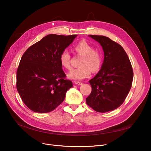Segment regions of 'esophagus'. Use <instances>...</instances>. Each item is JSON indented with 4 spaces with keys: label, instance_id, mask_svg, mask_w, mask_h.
I'll return each instance as SVG.
<instances>
[{
    "label": "esophagus",
    "instance_id": "34e87169",
    "mask_svg": "<svg viewBox=\"0 0 151 151\" xmlns=\"http://www.w3.org/2000/svg\"><path fill=\"white\" fill-rule=\"evenodd\" d=\"M75 83L76 84H77V85H81V84H83L81 82H80V81H75Z\"/></svg>",
    "mask_w": 151,
    "mask_h": 151
}]
</instances>
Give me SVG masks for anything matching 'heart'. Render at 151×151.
<instances>
[{"instance_id": "heart-1", "label": "heart", "mask_w": 151, "mask_h": 151, "mask_svg": "<svg viewBox=\"0 0 151 151\" xmlns=\"http://www.w3.org/2000/svg\"><path fill=\"white\" fill-rule=\"evenodd\" d=\"M75 52L83 55L80 67L71 70L68 74V77L71 80H82L88 77L91 70L93 72L99 71L103 63L102 54L97 50H95L93 47L85 40H81L77 43L74 46ZM71 55L67 50H63L59 57L61 65L66 69H70Z\"/></svg>"}]
</instances>
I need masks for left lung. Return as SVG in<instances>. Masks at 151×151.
Instances as JSON below:
<instances>
[{"instance_id": "1", "label": "left lung", "mask_w": 151, "mask_h": 151, "mask_svg": "<svg viewBox=\"0 0 151 151\" xmlns=\"http://www.w3.org/2000/svg\"><path fill=\"white\" fill-rule=\"evenodd\" d=\"M104 52L101 68L89 81L92 92L86 101L93 110L106 113L119 107L131 89L133 78L130 59L123 47L108 37L89 35Z\"/></svg>"}]
</instances>
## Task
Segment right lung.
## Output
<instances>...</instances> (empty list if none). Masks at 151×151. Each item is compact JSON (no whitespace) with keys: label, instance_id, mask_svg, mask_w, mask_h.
Returning a JSON list of instances; mask_svg holds the SVG:
<instances>
[{"label":"right lung","instance_id":"1","mask_svg":"<svg viewBox=\"0 0 151 151\" xmlns=\"http://www.w3.org/2000/svg\"><path fill=\"white\" fill-rule=\"evenodd\" d=\"M77 35L50 34L23 54L17 71V88L24 104L40 113L51 112L73 87L65 80L59 57Z\"/></svg>","mask_w":151,"mask_h":151}]
</instances>
